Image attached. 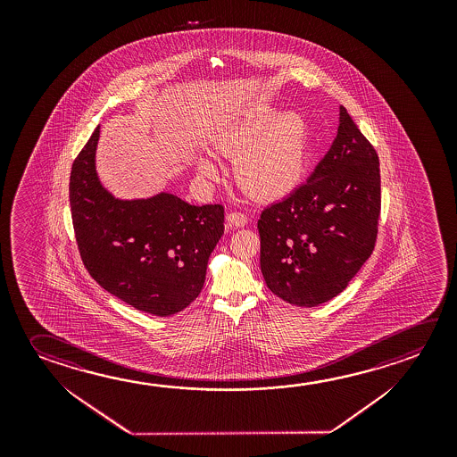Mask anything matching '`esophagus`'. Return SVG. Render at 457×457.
Returning <instances> with one entry per match:
<instances>
[{"label": "esophagus", "mask_w": 457, "mask_h": 457, "mask_svg": "<svg viewBox=\"0 0 457 457\" xmlns=\"http://www.w3.org/2000/svg\"><path fill=\"white\" fill-rule=\"evenodd\" d=\"M247 225V215L240 213V212H231L226 217V229H236V228H244Z\"/></svg>", "instance_id": "obj_1"}]
</instances>
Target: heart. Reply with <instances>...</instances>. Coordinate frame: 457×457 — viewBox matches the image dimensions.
Returning <instances> with one entry per match:
<instances>
[{
    "instance_id": "obj_1",
    "label": "heart",
    "mask_w": 457,
    "mask_h": 457,
    "mask_svg": "<svg viewBox=\"0 0 457 457\" xmlns=\"http://www.w3.org/2000/svg\"><path fill=\"white\" fill-rule=\"evenodd\" d=\"M223 154L236 157L234 179L256 199L272 201L300 183L307 156V126L296 112H253L217 140ZM199 170L213 177L217 167L201 157Z\"/></svg>"
}]
</instances>
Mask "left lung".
Listing matches in <instances>:
<instances>
[{"label": "left lung", "mask_w": 457, "mask_h": 457, "mask_svg": "<svg viewBox=\"0 0 457 457\" xmlns=\"http://www.w3.org/2000/svg\"><path fill=\"white\" fill-rule=\"evenodd\" d=\"M379 215V157L341 106L337 138L312 175L258 220L268 288L295 306L335 298L373 253Z\"/></svg>", "instance_id": "left-lung-1"}]
</instances>
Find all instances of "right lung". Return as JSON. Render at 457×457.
Here are the masks:
<instances>
[{"instance_id": "obj_1", "label": "right lung", "mask_w": 457, "mask_h": 457, "mask_svg": "<svg viewBox=\"0 0 457 457\" xmlns=\"http://www.w3.org/2000/svg\"><path fill=\"white\" fill-rule=\"evenodd\" d=\"M100 126L71 165L70 207L86 270L106 292L146 314H177L199 296L225 232L220 204L191 205L169 193L114 199L96 170Z\"/></svg>"}]
</instances>
